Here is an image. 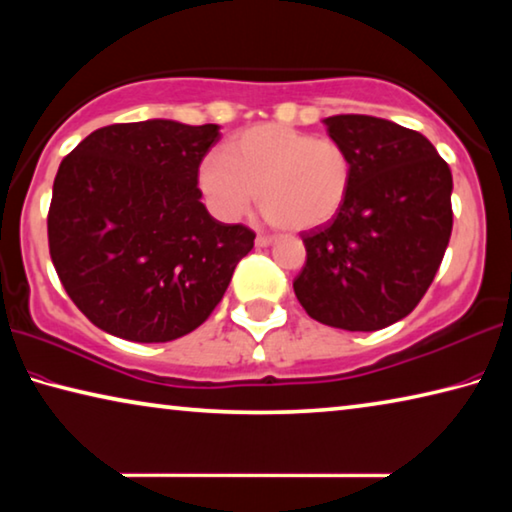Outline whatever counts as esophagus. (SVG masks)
Returning <instances> with one entry per match:
<instances>
[{
	"instance_id": "obj_1",
	"label": "esophagus",
	"mask_w": 512,
	"mask_h": 512,
	"mask_svg": "<svg viewBox=\"0 0 512 512\" xmlns=\"http://www.w3.org/2000/svg\"><path fill=\"white\" fill-rule=\"evenodd\" d=\"M273 243V237H264V234H259V237L255 239V246L257 248H269Z\"/></svg>"
}]
</instances>
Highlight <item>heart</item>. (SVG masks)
Wrapping results in <instances>:
<instances>
[{"instance_id":"b5f03b06","label":"heart","mask_w":512,"mask_h":512,"mask_svg":"<svg viewBox=\"0 0 512 512\" xmlns=\"http://www.w3.org/2000/svg\"><path fill=\"white\" fill-rule=\"evenodd\" d=\"M353 182V161L342 143L266 123L250 127L212 152L198 170L200 191L214 214L237 221L255 198L271 223L294 232L335 218Z\"/></svg>"}]
</instances>
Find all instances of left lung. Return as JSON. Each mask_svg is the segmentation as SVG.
Listing matches in <instances>:
<instances>
[{
	"mask_svg": "<svg viewBox=\"0 0 512 512\" xmlns=\"http://www.w3.org/2000/svg\"><path fill=\"white\" fill-rule=\"evenodd\" d=\"M353 161V182L332 223L303 232L307 262L294 280L323 326L371 332L415 310L449 246L453 177L419 132L373 116L323 120Z\"/></svg>",
	"mask_w": 512,
	"mask_h": 512,
	"instance_id": "left-lung-1",
	"label": "left lung"
}]
</instances>
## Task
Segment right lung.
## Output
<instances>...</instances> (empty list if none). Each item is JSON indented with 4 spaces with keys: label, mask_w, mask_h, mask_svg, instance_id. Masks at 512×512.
<instances>
[{
    "label": "right lung",
    "mask_w": 512,
    "mask_h": 512,
    "mask_svg": "<svg viewBox=\"0 0 512 512\" xmlns=\"http://www.w3.org/2000/svg\"><path fill=\"white\" fill-rule=\"evenodd\" d=\"M218 125L95 129L61 161L47 237L63 289L97 328L173 342L212 314L255 234L209 216L198 168Z\"/></svg>",
    "instance_id": "1"
}]
</instances>
